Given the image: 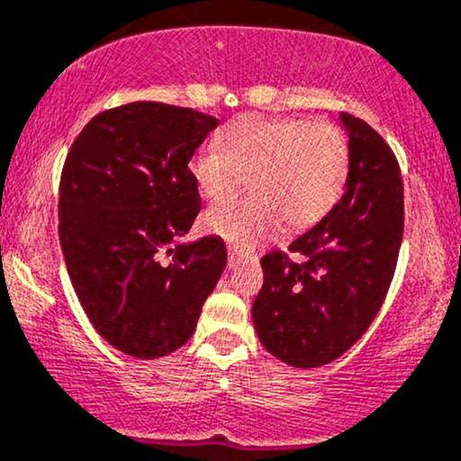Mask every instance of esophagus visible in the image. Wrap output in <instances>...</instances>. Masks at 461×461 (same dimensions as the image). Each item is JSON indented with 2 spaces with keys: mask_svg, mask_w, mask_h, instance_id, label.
<instances>
[{
  "mask_svg": "<svg viewBox=\"0 0 461 461\" xmlns=\"http://www.w3.org/2000/svg\"><path fill=\"white\" fill-rule=\"evenodd\" d=\"M241 261V255L237 250H229V267H235Z\"/></svg>",
  "mask_w": 461,
  "mask_h": 461,
  "instance_id": "34e87169",
  "label": "esophagus"
}]
</instances>
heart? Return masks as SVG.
<instances>
[{
    "label": "heart",
    "mask_w": 461,
    "mask_h": 461,
    "mask_svg": "<svg viewBox=\"0 0 461 461\" xmlns=\"http://www.w3.org/2000/svg\"><path fill=\"white\" fill-rule=\"evenodd\" d=\"M350 169L344 132L329 122L244 117L221 137V149L189 158V176L211 203L229 200L250 183V198L215 204L203 217L206 232L250 250L285 224L307 230L342 198Z\"/></svg>",
    "instance_id": "b5f03b06"
}]
</instances>
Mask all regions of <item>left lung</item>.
<instances>
[{"label": "left lung", "mask_w": 461, "mask_h": 461, "mask_svg": "<svg viewBox=\"0 0 461 461\" xmlns=\"http://www.w3.org/2000/svg\"><path fill=\"white\" fill-rule=\"evenodd\" d=\"M350 169L342 200L285 252L261 258L252 322L267 353L294 368L330 364L379 313L402 241V180L396 157L364 119L339 113Z\"/></svg>", "instance_id": "left-lung-1"}]
</instances>
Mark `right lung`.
Segmentation results:
<instances>
[{
  "label": "right lung",
  "mask_w": 461,
  "mask_h": 461,
  "mask_svg": "<svg viewBox=\"0 0 461 461\" xmlns=\"http://www.w3.org/2000/svg\"><path fill=\"white\" fill-rule=\"evenodd\" d=\"M217 123L132 102L93 117L67 154L59 235L71 285L97 333L137 359L187 342L226 267L220 237L178 244L200 213L189 158Z\"/></svg>",
  "instance_id": "add662e5"
}]
</instances>
